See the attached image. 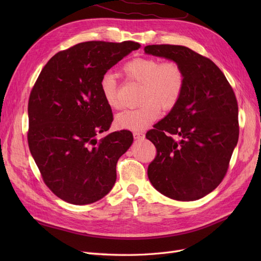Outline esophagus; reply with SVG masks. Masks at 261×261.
<instances>
[{"instance_id": "obj_1", "label": "esophagus", "mask_w": 261, "mask_h": 261, "mask_svg": "<svg viewBox=\"0 0 261 261\" xmlns=\"http://www.w3.org/2000/svg\"><path fill=\"white\" fill-rule=\"evenodd\" d=\"M133 136L135 139H144L145 138V134L143 132H134Z\"/></svg>"}]
</instances>
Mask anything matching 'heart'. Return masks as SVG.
Wrapping results in <instances>:
<instances>
[{"mask_svg":"<svg viewBox=\"0 0 261 261\" xmlns=\"http://www.w3.org/2000/svg\"><path fill=\"white\" fill-rule=\"evenodd\" d=\"M122 69L128 80L141 85L140 101L144 103L116 116L115 123L120 128L145 129L160 117L162 108H174L184 92L185 73L174 61L160 62L153 58H136L125 63ZM99 88L108 107L121 108L117 83L111 73L101 76Z\"/></svg>","mask_w":261,"mask_h":261,"instance_id":"heart-1","label":"heart"}]
</instances>
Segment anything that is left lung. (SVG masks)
<instances>
[{
	"instance_id": "left-lung-1",
	"label": "left lung",
	"mask_w": 261,
	"mask_h": 261,
	"mask_svg": "<svg viewBox=\"0 0 261 261\" xmlns=\"http://www.w3.org/2000/svg\"><path fill=\"white\" fill-rule=\"evenodd\" d=\"M145 52L176 62L186 78L178 103L146 134L156 149L148 177L169 198H202L224 178L238 144L235 93L215 63L186 46L152 44Z\"/></svg>"
}]
</instances>
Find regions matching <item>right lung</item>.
I'll list each match as a JSON object with an SVG mask.
<instances>
[{
	"instance_id": "1",
	"label": "right lung",
	"mask_w": 261,
	"mask_h": 261,
	"mask_svg": "<svg viewBox=\"0 0 261 261\" xmlns=\"http://www.w3.org/2000/svg\"><path fill=\"white\" fill-rule=\"evenodd\" d=\"M139 48L134 41L82 42L53 55L39 74L28 101V146L44 184L62 200L92 203L112 189L133 134L123 129L97 140L113 121L99 82Z\"/></svg>"
}]
</instances>
